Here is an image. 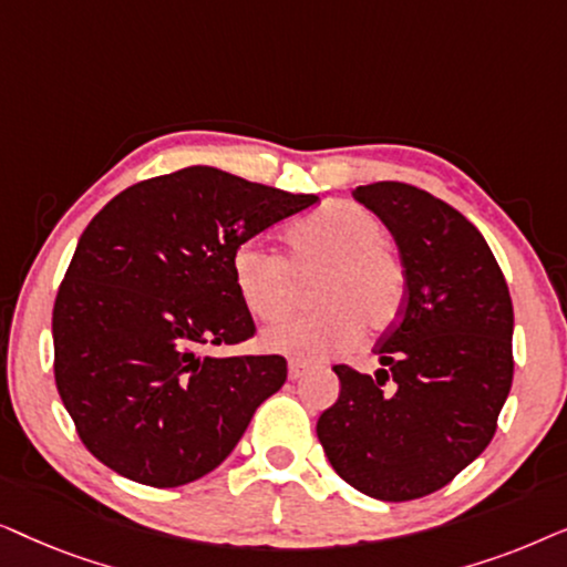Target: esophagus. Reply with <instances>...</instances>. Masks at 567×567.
<instances>
[{
    "label": "esophagus",
    "mask_w": 567,
    "mask_h": 567,
    "mask_svg": "<svg viewBox=\"0 0 567 567\" xmlns=\"http://www.w3.org/2000/svg\"><path fill=\"white\" fill-rule=\"evenodd\" d=\"M305 371H307L305 363H299V361L289 363V379H291V382H297V379L305 377Z\"/></svg>",
    "instance_id": "obj_1"
}]
</instances>
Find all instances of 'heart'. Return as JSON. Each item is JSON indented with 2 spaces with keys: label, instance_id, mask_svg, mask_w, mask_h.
Wrapping results in <instances>:
<instances>
[{
  "label": "heart",
  "instance_id": "obj_1",
  "mask_svg": "<svg viewBox=\"0 0 567 567\" xmlns=\"http://www.w3.org/2000/svg\"><path fill=\"white\" fill-rule=\"evenodd\" d=\"M289 258L260 239L231 255V276L245 307L258 320H281L299 305L301 284L315 312L262 332V346L293 361H324L346 351L367 330L384 332L405 307L408 276L386 247V229L353 204H332L286 229Z\"/></svg>",
  "mask_w": 567,
  "mask_h": 567
}]
</instances>
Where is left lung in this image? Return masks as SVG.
Returning <instances> with one entry per match:
<instances>
[{
	"instance_id": "8db88e82",
	"label": "left lung",
	"mask_w": 567,
	"mask_h": 567,
	"mask_svg": "<svg viewBox=\"0 0 567 567\" xmlns=\"http://www.w3.org/2000/svg\"><path fill=\"white\" fill-rule=\"evenodd\" d=\"M405 266L400 320L379 338L382 369L346 363L317 421L332 470L371 498L402 503L452 483L491 444L514 379V305L475 224L415 185H359Z\"/></svg>"
}]
</instances>
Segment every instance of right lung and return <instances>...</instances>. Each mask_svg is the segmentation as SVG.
Returning a JSON list of instances; mask_svg holds the SVG:
<instances>
[{
	"instance_id": "right-lung-1",
	"label": "right lung",
	"mask_w": 567,
	"mask_h": 567,
	"mask_svg": "<svg viewBox=\"0 0 567 567\" xmlns=\"http://www.w3.org/2000/svg\"><path fill=\"white\" fill-rule=\"evenodd\" d=\"M315 204L198 165L131 185L87 224L51 328L56 390L92 456L152 487L227 460L286 382L284 355H206L255 336L231 255Z\"/></svg>"
}]
</instances>
